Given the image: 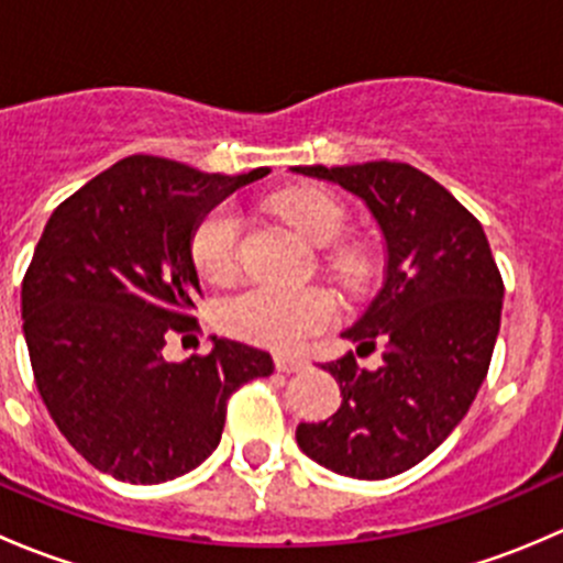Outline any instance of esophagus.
<instances>
[{"mask_svg":"<svg viewBox=\"0 0 563 563\" xmlns=\"http://www.w3.org/2000/svg\"><path fill=\"white\" fill-rule=\"evenodd\" d=\"M275 367L280 373H299L308 367V360H302V356H291V354H277Z\"/></svg>","mask_w":563,"mask_h":563,"instance_id":"1","label":"esophagus"}]
</instances>
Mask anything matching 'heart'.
I'll list each match as a JSON object with an SVG mask.
<instances>
[{"mask_svg":"<svg viewBox=\"0 0 563 563\" xmlns=\"http://www.w3.org/2000/svg\"><path fill=\"white\" fill-rule=\"evenodd\" d=\"M283 218L291 220L318 247L334 245L345 231V209L321 190H291L275 201ZM240 253V214L229 203L209 209L190 236V255L198 275L209 283H229L236 275ZM340 264L354 266L351 255ZM334 299L321 288L253 286L229 297L218 310L220 327L234 338L269 349H297L334 318Z\"/></svg>","mask_w":563,"mask_h":563,"instance_id":"1","label":"heart"}]
</instances>
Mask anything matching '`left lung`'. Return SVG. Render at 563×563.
<instances>
[{"label": "left lung", "instance_id": "obj_1", "mask_svg": "<svg viewBox=\"0 0 563 563\" xmlns=\"http://www.w3.org/2000/svg\"><path fill=\"white\" fill-rule=\"evenodd\" d=\"M360 198L387 247L382 291L345 340L373 351L327 362L340 384L338 413L302 422L297 444L310 460L354 479H387L424 460L465 417L490 367L501 327L504 283L479 220L408 163L294 166Z\"/></svg>", "mask_w": 563, "mask_h": 563}]
</instances>
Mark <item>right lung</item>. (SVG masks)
Here are the masks:
<instances>
[{"label":"right lung","instance_id":"1","mask_svg":"<svg viewBox=\"0 0 563 563\" xmlns=\"http://www.w3.org/2000/svg\"><path fill=\"white\" fill-rule=\"evenodd\" d=\"M266 174L133 155L45 223L21 286L32 373L59 433L113 479L157 485L201 465L218 450L229 397L275 371L266 351L214 334L207 356H163L172 334L198 329L192 229Z\"/></svg>","mask_w":563,"mask_h":563}]
</instances>
